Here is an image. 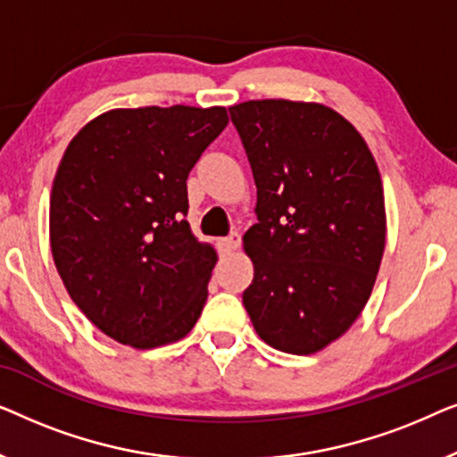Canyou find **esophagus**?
Returning <instances> with one entry per match:
<instances>
[{
	"mask_svg": "<svg viewBox=\"0 0 457 457\" xmlns=\"http://www.w3.org/2000/svg\"><path fill=\"white\" fill-rule=\"evenodd\" d=\"M222 247L227 252H237L241 247V235L239 233H230L227 239H222Z\"/></svg>",
	"mask_w": 457,
	"mask_h": 457,
	"instance_id": "34e87169",
	"label": "esophagus"
}]
</instances>
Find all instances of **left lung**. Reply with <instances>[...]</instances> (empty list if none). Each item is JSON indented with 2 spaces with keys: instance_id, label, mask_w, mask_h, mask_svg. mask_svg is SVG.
I'll list each match as a JSON object with an SVG mask.
<instances>
[{
  "instance_id": "obj_1",
  "label": "left lung",
  "mask_w": 457,
  "mask_h": 457,
  "mask_svg": "<svg viewBox=\"0 0 457 457\" xmlns=\"http://www.w3.org/2000/svg\"><path fill=\"white\" fill-rule=\"evenodd\" d=\"M228 110L258 187L243 305L270 347L316 353L358 320L377 280L386 235L378 166L358 129L324 104L252 99Z\"/></svg>"
}]
</instances>
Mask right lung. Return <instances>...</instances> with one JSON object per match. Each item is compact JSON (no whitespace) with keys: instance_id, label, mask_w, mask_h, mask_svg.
<instances>
[{"instance_id":"right-lung-1","label":"right lung","mask_w":457,"mask_h":457,"mask_svg":"<svg viewBox=\"0 0 457 457\" xmlns=\"http://www.w3.org/2000/svg\"><path fill=\"white\" fill-rule=\"evenodd\" d=\"M227 108H116L87 122L55 172L49 243L79 310L135 349L195 327L218 260L185 220L187 177Z\"/></svg>"}]
</instances>
